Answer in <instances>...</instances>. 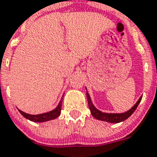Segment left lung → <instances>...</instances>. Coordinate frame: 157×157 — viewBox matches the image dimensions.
Masks as SVG:
<instances>
[{
	"mask_svg": "<svg viewBox=\"0 0 157 157\" xmlns=\"http://www.w3.org/2000/svg\"><path fill=\"white\" fill-rule=\"evenodd\" d=\"M86 97H87L88 106H89L90 113H91V115L93 116V117L97 119V120H102V121H106V122L108 123H115V124L122 122V121L126 120L128 117H130V116H132V114L136 111V107H138V105H139V103H140L141 99H142V96H141L139 99V100L136 102V103L130 110H128V111L124 112V113L117 114L102 112L101 111H99V110H98L97 108H95V107L93 105L92 102H91V99H90V94H89V93H88L87 91H86Z\"/></svg>",
	"mask_w": 157,
	"mask_h": 157,
	"instance_id": "8db88e82",
	"label": "left lung"
}]
</instances>
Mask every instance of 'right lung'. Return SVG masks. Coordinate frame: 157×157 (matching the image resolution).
<instances>
[{
  "label": "right lung",
  "instance_id": "add662e5",
  "mask_svg": "<svg viewBox=\"0 0 157 157\" xmlns=\"http://www.w3.org/2000/svg\"><path fill=\"white\" fill-rule=\"evenodd\" d=\"M63 95L61 99L60 102L58 103V105L57 106V107L55 109L52 110V111H49V112H46V113L39 114V115H30V114H27L24 111H21V110L18 109L19 112H20L23 116H24L25 119L30 120V121H33V122L36 123H42V122H46V121H49V120H52L56 119L57 117L60 116L61 114V108H62V103H63Z\"/></svg>",
  "mask_w": 157,
  "mask_h": 157
}]
</instances>
